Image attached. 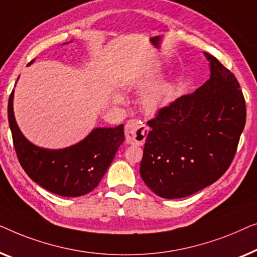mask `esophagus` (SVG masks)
<instances>
[{
	"label": "esophagus",
	"mask_w": 257,
	"mask_h": 257,
	"mask_svg": "<svg viewBox=\"0 0 257 257\" xmlns=\"http://www.w3.org/2000/svg\"><path fill=\"white\" fill-rule=\"evenodd\" d=\"M148 133H149V128L143 122L135 120V118L129 120L125 124V139L130 143L143 144L148 136Z\"/></svg>",
	"instance_id": "esophagus-1"
}]
</instances>
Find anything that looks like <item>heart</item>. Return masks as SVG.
<instances>
[{
    "label": "heart",
    "mask_w": 257,
    "mask_h": 257,
    "mask_svg": "<svg viewBox=\"0 0 257 257\" xmlns=\"http://www.w3.org/2000/svg\"><path fill=\"white\" fill-rule=\"evenodd\" d=\"M160 77L161 74L158 72H151L136 82V87L142 89V91L148 89L151 85L156 84ZM173 93H175V87L171 82H160L153 89H149L143 96V108L148 113H155L169 102ZM115 100L121 101L122 97L120 95H115Z\"/></svg>",
    "instance_id": "1"
}]
</instances>
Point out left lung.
<instances>
[{
  "instance_id": "left-lung-1",
  "label": "left lung",
  "mask_w": 257,
  "mask_h": 257,
  "mask_svg": "<svg viewBox=\"0 0 257 257\" xmlns=\"http://www.w3.org/2000/svg\"><path fill=\"white\" fill-rule=\"evenodd\" d=\"M211 77L148 121L140 173L155 194L184 198L216 182L235 156L245 101L235 75L204 52Z\"/></svg>"
}]
</instances>
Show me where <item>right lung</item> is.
<instances>
[{
    "mask_svg": "<svg viewBox=\"0 0 257 257\" xmlns=\"http://www.w3.org/2000/svg\"><path fill=\"white\" fill-rule=\"evenodd\" d=\"M13 100L14 91L8 101L9 127L17 158L27 175L58 196L79 197L95 189L124 141L123 124L93 129L80 142L64 149H45L32 144L22 134L14 115Z\"/></svg>",
    "mask_w": 257,
    "mask_h": 257,
    "instance_id": "right-lung-1",
    "label": "right lung"
}]
</instances>
